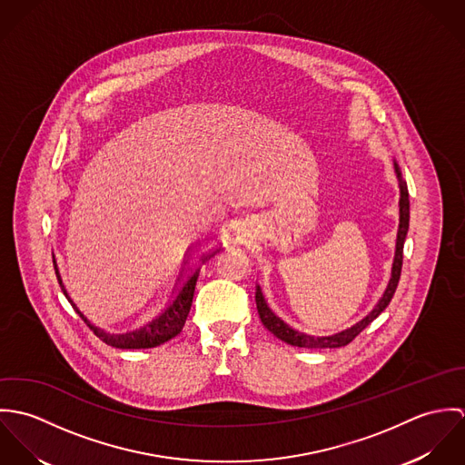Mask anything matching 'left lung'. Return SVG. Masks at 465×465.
Masks as SVG:
<instances>
[{"mask_svg":"<svg viewBox=\"0 0 465 465\" xmlns=\"http://www.w3.org/2000/svg\"><path fill=\"white\" fill-rule=\"evenodd\" d=\"M396 173H398L399 188H401V200H399V231L398 243H396V258H394V266H392V277L389 281V286L381 297V301L378 302V306L356 326H352L351 330L332 334V336H324V338H315V336H308L304 332L293 331L290 326H286L279 317H275L270 308L266 306L262 288L258 286L256 292V306H258V313L260 319L263 322L268 331L275 334L279 340L295 345V347H308V349H324V347H343L347 343H351L360 332L363 331L392 301L396 288H398L399 277H401V266H402V245H404V238L408 232V222H410V199H408V188L406 183L401 177V170L398 164L394 163Z\"/></svg>","mask_w":465,"mask_h":465,"instance_id":"1","label":"left lung"}]
</instances>
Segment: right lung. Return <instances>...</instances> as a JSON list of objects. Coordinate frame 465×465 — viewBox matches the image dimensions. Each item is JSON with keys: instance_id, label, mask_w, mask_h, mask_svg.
I'll use <instances>...</instances> for the list:
<instances>
[{"instance_id": "obj_1", "label": "right lung", "mask_w": 465, "mask_h": 465, "mask_svg": "<svg viewBox=\"0 0 465 465\" xmlns=\"http://www.w3.org/2000/svg\"><path fill=\"white\" fill-rule=\"evenodd\" d=\"M57 279L61 282V288L67 297L66 290L63 286L59 270H55ZM197 277H199V268L183 282V286L179 288L177 297L173 299V302L170 304V308L155 321H152L150 324H146L144 328H141L139 331L127 332V334H109L104 332L98 328H94L93 324H89V321L76 310V306L71 302V299L67 297V301L74 306V310L78 312V315L82 317V321L89 326V330L94 332L102 341H105L111 347L116 349H150V347H157L168 340H172L173 336H177L183 331L184 322L188 319L192 302H193V293H195V284H197Z\"/></svg>"}]
</instances>
